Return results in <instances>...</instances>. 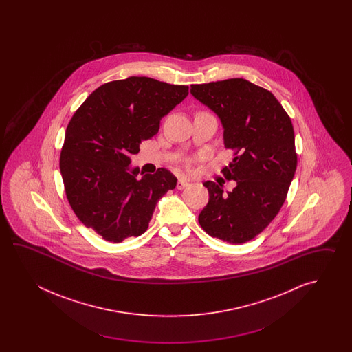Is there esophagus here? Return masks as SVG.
I'll return each instance as SVG.
<instances>
[{
    "label": "esophagus",
    "instance_id": "1",
    "mask_svg": "<svg viewBox=\"0 0 352 352\" xmlns=\"http://www.w3.org/2000/svg\"><path fill=\"white\" fill-rule=\"evenodd\" d=\"M190 184H188V181L185 179H179V182H177V188L179 190H182V188H185V187L188 186Z\"/></svg>",
    "mask_w": 352,
    "mask_h": 352
}]
</instances>
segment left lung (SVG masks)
<instances>
[{"mask_svg":"<svg viewBox=\"0 0 352 352\" xmlns=\"http://www.w3.org/2000/svg\"><path fill=\"white\" fill-rule=\"evenodd\" d=\"M191 94L217 114L234 158L223 168L232 192L204 182L209 202L199 215L212 238L243 244L277 217L297 168L292 120L270 90L241 78L192 84Z\"/></svg>","mask_w":352,"mask_h":352,"instance_id":"1","label":"left lung"}]
</instances>
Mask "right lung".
Returning <instances> with one entry per match:
<instances>
[{
    "label": "right lung",
    "mask_w": 352,
    "mask_h": 352,
    "mask_svg": "<svg viewBox=\"0 0 352 352\" xmlns=\"http://www.w3.org/2000/svg\"><path fill=\"white\" fill-rule=\"evenodd\" d=\"M187 94V85L129 76L100 85L69 122L59 164L67 201L107 241L142 235L158 200L176 187L168 170L137 177L129 164Z\"/></svg>",
    "instance_id": "1"
}]
</instances>
